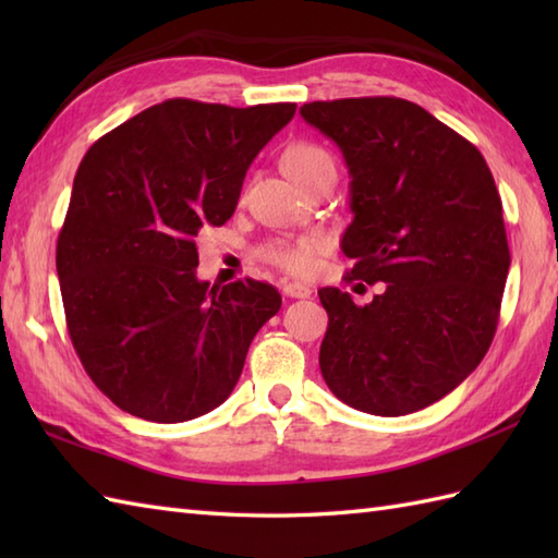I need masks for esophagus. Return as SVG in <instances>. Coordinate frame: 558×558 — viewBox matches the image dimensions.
<instances>
[{
	"label": "esophagus",
	"mask_w": 558,
	"mask_h": 558,
	"mask_svg": "<svg viewBox=\"0 0 558 558\" xmlns=\"http://www.w3.org/2000/svg\"><path fill=\"white\" fill-rule=\"evenodd\" d=\"M282 294L290 300H306L312 298V288L302 286V282H286V286H282Z\"/></svg>",
	"instance_id": "obj_1"
}]
</instances>
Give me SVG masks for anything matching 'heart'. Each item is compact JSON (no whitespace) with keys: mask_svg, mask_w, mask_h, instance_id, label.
Returning <instances> with one entry per match:
<instances>
[{"mask_svg":"<svg viewBox=\"0 0 558 558\" xmlns=\"http://www.w3.org/2000/svg\"><path fill=\"white\" fill-rule=\"evenodd\" d=\"M282 168L300 186L310 182L312 177L322 172H336V160L330 153L316 144H294L286 158H282ZM324 236H302V240L290 242H270L264 248V256L270 264L280 266L282 270L294 272V276H312L318 266V256L326 252Z\"/></svg>","mask_w":558,"mask_h":558,"instance_id":"heart-1","label":"heart"}]
</instances>
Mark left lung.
<instances>
[{
	"mask_svg": "<svg viewBox=\"0 0 558 558\" xmlns=\"http://www.w3.org/2000/svg\"><path fill=\"white\" fill-rule=\"evenodd\" d=\"M300 112L336 141L352 177L345 280L384 282L364 306L318 290L328 312L318 366L354 410L417 412L477 369L499 324L511 254L492 170L410 100H316Z\"/></svg>",
	"mask_w": 558,
	"mask_h": 558,
	"instance_id": "8db88e82",
	"label": "left lung"
}]
</instances>
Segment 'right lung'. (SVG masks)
Instances as JSON below:
<instances>
[{
    "mask_svg": "<svg viewBox=\"0 0 558 558\" xmlns=\"http://www.w3.org/2000/svg\"><path fill=\"white\" fill-rule=\"evenodd\" d=\"M294 110L172 98L83 156L57 236L59 290L83 369L134 417L174 424L218 408L278 314L268 282H201L196 236L232 218L248 165Z\"/></svg>",
    "mask_w": 558,
    "mask_h": 558,
    "instance_id": "1",
    "label": "right lung"
}]
</instances>
